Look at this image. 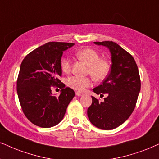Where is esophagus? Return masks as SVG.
<instances>
[{
  "instance_id": "esophagus-1",
  "label": "esophagus",
  "mask_w": 159,
  "mask_h": 159,
  "mask_svg": "<svg viewBox=\"0 0 159 159\" xmlns=\"http://www.w3.org/2000/svg\"><path fill=\"white\" fill-rule=\"evenodd\" d=\"M76 95L77 96V97H81V96L83 95V93H81V92H79V91H76Z\"/></svg>"
}]
</instances>
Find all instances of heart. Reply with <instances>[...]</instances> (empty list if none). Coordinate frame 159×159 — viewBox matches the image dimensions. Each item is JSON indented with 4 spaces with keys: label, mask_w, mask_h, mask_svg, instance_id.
Segmentation results:
<instances>
[{
    "label": "heart",
    "mask_w": 159,
    "mask_h": 159,
    "mask_svg": "<svg viewBox=\"0 0 159 159\" xmlns=\"http://www.w3.org/2000/svg\"><path fill=\"white\" fill-rule=\"evenodd\" d=\"M75 55L79 60L88 65L87 72L97 81H102L109 74L111 69L109 62L99 59V54L95 50L89 48H83L77 51ZM60 67L64 73H68L71 68L70 61L66 57L62 58L60 60ZM66 84L70 89L83 91L85 88L91 85L92 80L90 77L71 76L66 80Z\"/></svg>",
    "instance_id": "obj_1"
}]
</instances>
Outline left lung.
I'll return each mask as SVG.
<instances>
[{"label":"left lung","instance_id":"1","mask_svg":"<svg viewBox=\"0 0 159 159\" xmlns=\"http://www.w3.org/2000/svg\"><path fill=\"white\" fill-rule=\"evenodd\" d=\"M108 48L111 54V72L102 85L94 88L97 94L107 93L103 102L92 97L88 116L95 127L112 130L125 122L136 107L141 89L139 69L134 58L113 41L94 42Z\"/></svg>","mask_w":159,"mask_h":159}]
</instances>
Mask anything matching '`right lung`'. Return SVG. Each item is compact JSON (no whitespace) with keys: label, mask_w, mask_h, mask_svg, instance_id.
<instances>
[{"label":"right lung","mask_w":159,"mask_h":159,"mask_svg":"<svg viewBox=\"0 0 159 159\" xmlns=\"http://www.w3.org/2000/svg\"><path fill=\"white\" fill-rule=\"evenodd\" d=\"M74 45L47 43L27 54L21 62L17 80V96L23 113L37 126L48 128L59 124L75 95L73 89L65 88L59 80L62 75V53ZM52 86L62 89L58 98L52 95Z\"/></svg>","instance_id":"1"}]
</instances>
